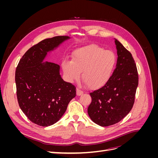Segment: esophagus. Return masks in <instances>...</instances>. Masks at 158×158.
Returning a JSON list of instances; mask_svg holds the SVG:
<instances>
[{"label":"esophagus","mask_w":158,"mask_h":158,"mask_svg":"<svg viewBox=\"0 0 158 158\" xmlns=\"http://www.w3.org/2000/svg\"><path fill=\"white\" fill-rule=\"evenodd\" d=\"M84 94V92H83V91H82V90H80V89H78V88H77L76 89V95H78V96H80V95H82Z\"/></svg>","instance_id":"34e87169"}]
</instances>
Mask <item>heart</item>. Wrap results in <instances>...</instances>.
Segmentation results:
<instances>
[{
    "label": "heart",
    "instance_id": "b5f03b06",
    "mask_svg": "<svg viewBox=\"0 0 158 158\" xmlns=\"http://www.w3.org/2000/svg\"><path fill=\"white\" fill-rule=\"evenodd\" d=\"M115 64L116 57L112 51L89 45L75 50L72 60L62 62V68L70 82L78 80L82 73V79L88 86L98 89L107 84Z\"/></svg>",
    "mask_w": 158,
    "mask_h": 158
}]
</instances>
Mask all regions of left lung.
Wrapping results in <instances>:
<instances>
[{"label":"left lung","instance_id":"1","mask_svg":"<svg viewBox=\"0 0 158 158\" xmlns=\"http://www.w3.org/2000/svg\"><path fill=\"white\" fill-rule=\"evenodd\" d=\"M117 60L116 69L107 84L90 93L88 108L90 118L102 127L113 125L132 109L138 85V75L133 57L121 43L114 39Z\"/></svg>","mask_w":158,"mask_h":158}]
</instances>
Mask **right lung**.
Returning a JSON list of instances; mask_svg holds the SVG:
<instances>
[{"label":"right lung","mask_w":158,"mask_h":158,"mask_svg":"<svg viewBox=\"0 0 158 158\" xmlns=\"http://www.w3.org/2000/svg\"><path fill=\"white\" fill-rule=\"evenodd\" d=\"M69 36L40 41L23 55L15 74L17 98L23 113L33 123L48 127L58 121L76 96V88L60 74V66L45 61Z\"/></svg>","instance_id":"add662e5"}]
</instances>
